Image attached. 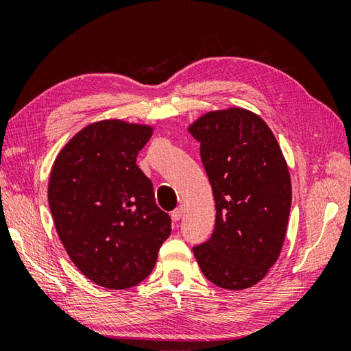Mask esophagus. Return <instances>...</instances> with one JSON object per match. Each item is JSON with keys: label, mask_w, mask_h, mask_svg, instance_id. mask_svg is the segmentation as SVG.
<instances>
[{"label": "esophagus", "mask_w": 351, "mask_h": 351, "mask_svg": "<svg viewBox=\"0 0 351 351\" xmlns=\"http://www.w3.org/2000/svg\"><path fill=\"white\" fill-rule=\"evenodd\" d=\"M182 213H184L182 207H178V209H175L173 212H171V218H173V221H180L181 217H182Z\"/></svg>", "instance_id": "obj_1"}]
</instances>
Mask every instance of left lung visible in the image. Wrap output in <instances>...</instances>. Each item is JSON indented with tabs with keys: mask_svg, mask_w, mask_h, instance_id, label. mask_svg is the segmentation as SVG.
Instances as JSON below:
<instances>
[{
	"mask_svg": "<svg viewBox=\"0 0 351 351\" xmlns=\"http://www.w3.org/2000/svg\"><path fill=\"white\" fill-rule=\"evenodd\" d=\"M215 199V229L193 255L207 280L246 289L263 280L280 255L291 209V176L280 145L255 112L230 106L187 127Z\"/></svg>",
	"mask_w": 351,
	"mask_h": 351,
	"instance_id": "8db88e82",
	"label": "left lung"
}]
</instances>
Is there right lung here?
Here are the masks:
<instances>
[{"mask_svg":"<svg viewBox=\"0 0 351 351\" xmlns=\"http://www.w3.org/2000/svg\"><path fill=\"white\" fill-rule=\"evenodd\" d=\"M152 134L147 123L105 119L75 133L52 164L47 199L58 239L99 287L127 289L144 280L171 232L136 164Z\"/></svg>","mask_w":351,"mask_h":351,"instance_id":"1","label":"right lung"}]
</instances>
